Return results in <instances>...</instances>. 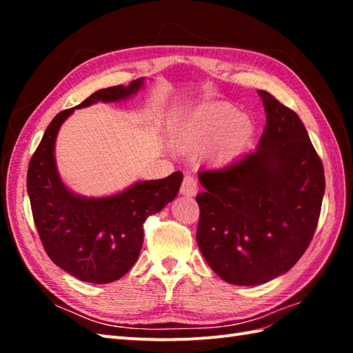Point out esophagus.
<instances>
[{
  "instance_id": "esophagus-1",
  "label": "esophagus",
  "mask_w": 353,
  "mask_h": 353,
  "mask_svg": "<svg viewBox=\"0 0 353 353\" xmlns=\"http://www.w3.org/2000/svg\"><path fill=\"white\" fill-rule=\"evenodd\" d=\"M197 190H199L197 179L194 177V176H191V174H186L183 177V182H182V186H181V194H182V196H188V197L196 196Z\"/></svg>"
}]
</instances>
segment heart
Instances as JSON below:
<instances>
[{"label":"heart","instance_id":"heart-1","mask_svg":"<svg viewBox=\"0 0 353 353\" xmlns=\"http://www.w3.org/2000/svg\"><path fill=\"white\" fill-rule=\"evenodd\" d=\"M254 124L235 106L212 103L183 110L170 125V141L181 152H200L212 145L219 161H229L249 144Z\"/></svg>","mask_w":353,"mask_h":353}]
</instances>
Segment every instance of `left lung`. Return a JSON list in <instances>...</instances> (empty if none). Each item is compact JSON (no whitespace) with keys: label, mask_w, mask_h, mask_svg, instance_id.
I'll return each mask as SVG.
<instances>
[{"label":"left lung","mask_w":353,"mask_h":353,"mask_svg":"<svg viewBox=\"0 0 353 353\" xmlns=\"http://www.w3.org/2000/svg\"><path fill=\"white\" fill-rule=\"evenodd\" d=\"M267 125L256 150L229 167L200 171L205 191L197 244L223 281L259 285L287 273L316 232L325 171L303 123L273 95L258 91Z\"/></svg>","instance_id":"1"}]
</instances>
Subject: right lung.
<instances>
[{
    "label": "right lung",
    "mask_w": 353,
    "mask_h": 353,
    "mask_svg": "<svg viewBox=\"0 0 353 353\" xmlns=\"http://www.w3.org/2000/svg\"><path fill=\"white\" fill-rule=\"evenodd\" d=\"M142 86L144 79L100 89L79 106L62 110L52 118L28 165L27 192L43 249L57 267L83 282L109 283L129 272L144 243V221L174 200L183 174L176 171L159 181H139L114 196H80L57 171V133L76 109L124 101Z\"/></svg>",
    "instance_id": "add662e5"
}]
</instances>
